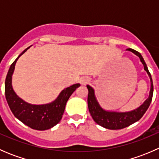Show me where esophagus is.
Here are the masks:
<instances>
[{"mask_svg": "<svg viewBox=\"0 0 159 159\" xmlns=\"http://www.w3.org/2000/svg\"><path fill=\"white\" fill-rule=\"evenodd\" d=\"M79 81L82 85H84V84H86L89 81V78H87V77H82V78H80Z\"/></svg>", "mask_w": 159, "mask_h": 159, "instance_id": "1", "label": "esophagus"}]
</instances>
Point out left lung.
Masks as SVG:
<instances>
[{
    "mask_svg": "<svg viewBox=\"0 0 159 159\" xmlns=\"http://www.w3.org/2000/svg\"><path fill=\"white\" fill-rule=\"evenodd\" d=\"M127 51H131L139 57L141 62L144 66V70L148 74L151 82L149 95L148 98L135 109L129 111H115L106 110L102 108L96 98L94 89L90 85H87V89L89 90L88 105H89L90 114H91L93 120L98 125L105 128V129L111 130L121 129L136 122L143 116L152 102V95H153V83H152V76H151V74L149 73L146 63L145 62L142 54L136 51L135 50L128 48Z\"/></svg>",
    "mask_w": 159,
    "mask_h": 159,
    "instance_id": "left-lung-1",
    "label": "left lung"
}]
</instances>
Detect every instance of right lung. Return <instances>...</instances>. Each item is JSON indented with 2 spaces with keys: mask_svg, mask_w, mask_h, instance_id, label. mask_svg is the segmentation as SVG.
Masks as SVG:
<instances>
[{
  "mask_svg": "<svg viewBox=\"0 0 159 159\" xmlns=\"http://www.w3.org/2000/svg\"><path fill=\"white\" fill-rule=\"evenodd\" d=\"M30 47L31 46L22 51L11 65L5 80V97L9 108L17 119L30 129L44 131L53 128L61 121L67 102L74 91L79 87L80 84H75L65 88L50 103L33 105L20 98L13 89L12 76L17 61Z\"/></svg>",
  "mask_w": 159,
  "mask_h": 159,
  "instance_id": "right-lung-1",
  "label": "right lung"
}]
</instances>
